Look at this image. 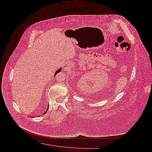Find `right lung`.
I'll return each instance as SVG.
<instances>
[{
  "label": "right lung",
  "instance_id": "obj_1",
  "mask_svg": "<svg viewBox=\"0 0 152 152\" xmlns=\"http://www.w3.org/2000/svg\"><path fill=\"white\" fill-rule=\"evenodd\" d=\"M61 68H60V69H58V71H56V72H55V76H56L57 74H58V73L60 72V71H61ZM48 109H47V110H46V112L44 113H46V112H47V110H48Z\"/></svg>",
  "mask_w": 152,
  "mask_h": 152
}]
</instances>
